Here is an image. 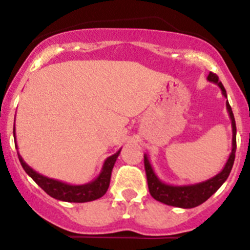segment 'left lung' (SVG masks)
I'll return each mask as SVG.
<instances>
[{
  "mask_svg": "<svg viewBox=\"0 0 250 250\" xmlns=\"http://www.w3.org/2000/svg\"><path fill=\"white\" fill-rule=\"evenodd\" d=\"M208 81L216 83L222 90V94L224 98H227V91H225L224 86L219 81V77L216 76L213 72H209L208 75ZM227 110H228L229 118L231 121V132H233V139H231V152L229 155L228 160L225 163L224 167L219 174H216L213 178L208 179L205 182L196 183V184L189 185H171L167 183L161 182L158 175L155 174L152 169L150 160L146 154H144V165L145 171H146L147 179V187L151 196L155 200L160 203H164L167 205L176 208H184V209H190L195 208L198 205L203 204L207 202L214 193H215L224 182L228 179L229 174L231 171V167L234 164V159H235V150H237V126H235V120H234V115L231 111V107L227 100Z\"/></svg>",
  "mask_w": 250,
  "mask_h": 250,
  "instance_id": "8db88e82",
  "label": "left lung"
}]
</instances>
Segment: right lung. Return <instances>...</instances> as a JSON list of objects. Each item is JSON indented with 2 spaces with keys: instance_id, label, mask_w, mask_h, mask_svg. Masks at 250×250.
Segmentation results:
<instances>
[{
  "instance_id": "right-lung-1",
  "label": "right lung",
  "mask_w": 250,
  "mask_h": 250,
  "mask_svg": "<svg viewBox=\"0 0 250 250\" xmlns=\"http://www.w3.org/2000/svg\"><path fill=\"white\" fill-rule=\"evenodd\" d=\"M13 136L16 139L15 129H13ZM15 145H16L17 149L16 140H15ZM120 151L121 149L119 150L118 152H115L114 155L109 156V158L104 161L103 169H101L100 174L96 176V179H94L92 182L81 185H71L67 184V183L60 182V180H56V179L47 178V176L37 173V171H35L32 167H28L25 163V160L22 159V156L20 155L19 151H17V155H19L20 163H21L22 167H23V170L28 174V176H31V178L34 179V182L36 183L41 189H43L48 195L52 196V198H55V199L57 200H62V202L86 203L96 200L99 199V198H101L103 195H105V193L107 191V189H109L112 167H114L115 161L118 159Z\"/></svg>"
}]
</instances>
